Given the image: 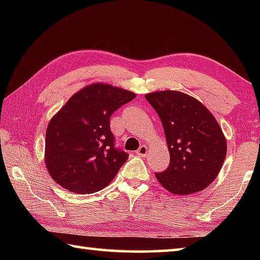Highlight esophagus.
I'll use <instances>...</instances> for the list:
<instances>
[{
  "label": "esophagus",
  "mask_w": 260,
  "mask_h": 260,
  "mask_svg": "<svg viewBox=\"0 0 260 260\" xmlns=\"http://www.w3.org/2000/svg\"><path fill=\"white\" fill-rule=\"evenodd\" d=\"M147 152H148V148L146 146H141L138 149V151H136V155L140 157H144V156H147Z\"/></svg>",
  "instance_id": "obj_1"
}]
</instances>
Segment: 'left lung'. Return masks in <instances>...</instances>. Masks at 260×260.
<instances>
[{"mask_svg": "<svg viewBox=\"0 0 260 260\" xmlns=\"http://www.w3.org/2000/svg\"><path fill=\"white\" fill-rule=\"evenodd\" d=\"M160 118L170 164L155 173L162 187L175 195L205 189L217 178L227 152L222 131L200 101L181 91L164 90L146 95Z\"/></svg>", "mask_w": 260, "mask_h": 260, "instance_id": "1", "label": "left lung"}]
</instances>
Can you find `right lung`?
<instances>
[{
  "instance_id": "obj_1",
  "label": "right lung",
  "mask_w": 260,
  "mask_h": 260,
  "mask_svg": "<svg viewBox=\"0 0 260 260\" xmlns=\"http://www.w3.org/2000/svg\"><path fill=\"white\" fill-rule=\"evenodd\" d=\"M135 94L93 83L74 94L48 125L45 159L51 178L70 191L96 192L108 186L128 158L116 147L110 117Z\"/></svg>"
}]
</instances>
